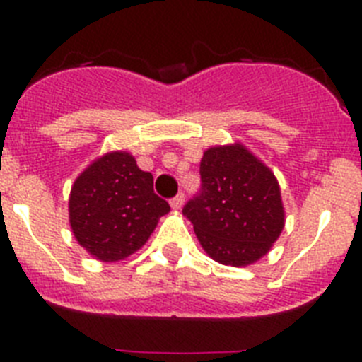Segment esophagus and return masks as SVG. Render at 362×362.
Masks as SVG:
<instances>
[{"instance_id": "obj_1", "label": "esophagus", "mask_w": 362, "mask_h": 362, "mask_svg": "<svg viewBox=\"0 0 362 362\" xmlns=\"http://www.w3.org/2000/svg\"><path fill=\"white\" fill-rule=\"evenodd\" d=\"M183 204H185V194H183V192H181V194H177V196H175L174 199L170 201V206L174 210H179L181 206H183Z\"/></svg>"}]
</instances>
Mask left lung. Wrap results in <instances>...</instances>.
<instances>
[{"label":"left lung","instance_id":"1","mask_svg":"<svg viewBox=\"0 0 362 362\" xmlns=\"http://www.w3.org/2000/svg\"><path fill=\"white\" fill-rule=\"evenodd\" d=\"M199 172V196L185 204L183 216L203 250L221 264H254L284 228L277 177L241 143L204 150Z\"/></svg>","mask_w":362,"mask_h":362}]
</instances>
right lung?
<instances>
[{"instance_id":"1","label":"right lung","mask_w":362,"mask_h":362,"mask_svg":"<svg viewBox=\"0 0 362 362\" xmlns=\"http://www.w3.org/2000/svg\"><path fill=\"white\" fill-rule=\"evenodd\" d=\"M170 212L153 194V177L124 150L103 153L76 177L69 197L74 238L92 257L114 263L148 241L159 217Z\"/></svg>"}]
</instances>
